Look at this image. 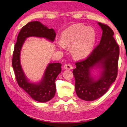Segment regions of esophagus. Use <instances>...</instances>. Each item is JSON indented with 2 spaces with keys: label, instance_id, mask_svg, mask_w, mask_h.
Masks as SVG:
<instances>
[{
  "label": "esophagus",
  "instance_id": "1",
  "mask_svg": "<svg viewBox=\"0 0 127 127\" xmlns=\"http://www.w3.org/2000/svg\"><path fill=\"white\" fill-rule=\"evenodd\" d=\"M64 68L65 69H68V70H71L72 68V66L71 64H66L65 65H64Z\"/></svg>",
  "mask_w": 127,
  "mask_h": 127
}]
</instances>
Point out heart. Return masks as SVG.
I'll return each instance as SVG.
<instances>
[{
  "label": "heart",
  "mask_w": 127,
  "mask_h": 127,
  "mask_svg": "<svg viewBox=\"0 0 127 127\" xmlns=\"http://www.w3.org/2000/svg\"><path fill=\"white\" fill-rule=\"evenodd\" d=\"M96 40L97 34L94 29L77 24L64 31L57 44L61 49L72 47V52L75 57L84 58L92 52Z\"/></svg>",
  "instance_id": "b5f03b06"
}]
</instances>
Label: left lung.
Returning <instances> with one entry per match:
<instances>
[{
    "mask_svg": "<svg viewBox=\"0 0 127 127\" xmlns=\"http://www.w3.org/2000/svg\"><path fill=\"white\" fill-rule=\"evenodd\" d=\"M98 24L102 30L99 44L87 59L76 62V68L72 71L76 95L87 101L102 96L118 75L119 47L113 37L114 32L107 25ZM96 65L101 66L103 70L99 79L95 80L90 75V69Z\"/></svg>",
    "mask_w": 127,
    "mask_h": 127,
    "instance_id": "obj_1",
    "label": "left lung"
}]
</instances>
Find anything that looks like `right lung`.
Here are the masks:
<instances>
[{
    "mask_svg": "<svg viewBox=\"0 0 127 127\" xmlns=\"http://www.w3.org/2000/svg\"><path fill=\"white\" fill-rule=\"evenodd\" d=\"M56 32L53 29H48L39 21L29 22L22 27L18 35L14 46L12 64L18 86L34 100L45 102L51 99L56 93L55 80L61 72V64L51 63L45 69L44 76L38 84L30 83L27 79L20 64V52L25 40L28 37L45 38L53 41Z\"/></svg>",
    "mask_w": 127,
    "mask_h": 127,
    "instance_id": "1",
    "label": "right lung"
}]
</instances>
